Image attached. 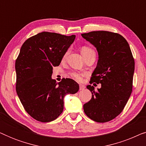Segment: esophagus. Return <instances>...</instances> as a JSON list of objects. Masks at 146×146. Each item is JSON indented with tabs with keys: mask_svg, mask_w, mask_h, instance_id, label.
Returning <instances> with one entry per match:
<instances>
[{
	"mask_svg": "<svg viewBox=\"0 0 146 146\" xmlns=\"http://www.w3.org/2000/svg\"><path fill=\"white\" fill-rule=\"evenodd\" d=\"M85 89V86L83 84H80V90H84Z\"/></svg>",
	"mask_w": 146,
	"mask_h": 146,
	"instance_id": "obj_1",
	"label": "esophagus"
}]
</instances>
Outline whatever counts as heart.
I'll use <instances>...</instances> for the list:
<instances>
[{
	"label": "heart",
	"mask_w": 146,
	"mask_h": 146,
	"mask_svg": "<svg viewBox=\"0 0 146 146\" xmlns=\"http://www.w3.org/2000/svg\"><path fill=\"white\" fill-rule=\"evenodd\" d=\"M94 52V50L93 49H92L91 48L88 47V46H84L82 48V49H81V52H82V54L83 55V56H84L88 54H89L90 52ZM67 54H68V52L66 53V54L64 55V57L66 56ZM70 76H72V78H73L76 80L80 82V81H82V80L84 74H83L75 72H74L70 73Z\"/></svg>",
	"instance_id": "heart-1"
}]
</instances>
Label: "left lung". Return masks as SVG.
<instances>
[{"label":"left lung","mask_w":146,"mask_h":146,"mask_svg":"<svg viewBox=\"0 0 146 146\" xmlns=\"http://www.w3.org/2000/svg\"><path fill=\"white\" fill-rule=\"evenodd\" d=\"M98 51V60L90 83L101 84L100 88L88 85L92 98L84 104L88 117L104 123L117 116L132 91L135 62L129 44L122 36L108 31L82 34Z\"/></svg>","instance_id":"1"}]
</instances>
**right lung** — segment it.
<instances>
[{
	"instance_id": "right-lung-1",
	"label": "right lung",
	"mask_w": 146,
	"mask_h": 146,
	"mask_svg": "<svg viewBox=\"0 0 146 146\" xmlns=\"http://www.w3.org/2000/svg\"><path fill=\"white\" fill-rule=\"evenodd\" d=\"M75 35L42 32L27 39L15 62L16 90L25 110L42 122L54 120L64 110V98L76 93L78 84L70 78L59 83L52 79Z\"/></svg>"
}]
</instances>
